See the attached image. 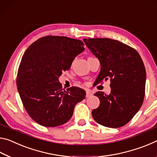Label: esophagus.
Listing matches in <instances>:
<instances>
[{"mask_svg":"<svg viewBox=\"0 0 157 157\" xmlns=\"http://www.w3.org/2000/svg\"><path fill=\"white\" fill-rule=\"evenodd\" d=\"M91 96H92L91 92H90L89 90H86V97H90Z\"/></svg>","mask_w":157,"mask_h":157,"instance_id":"1","label":"esophagus"}]
</instances>
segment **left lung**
Returning <instances> with one entry per match:
<instances>
[{
  "label": "left lung",
  "mask_w": 157,
  "mask_h": 157,
  "mask_svg": "<svg viewBox=\"0 0 157 157\" xmlns=\"http://www.w3.org/2000/svg\"><path fill=\"white\" fill-rule=\"evenodd\" d=\"M99 60L101 69L96 84L110 80V93L97 92L99 107L92 112L99 124L118 128L129 122L142 106L145 97L146 71L134 48L109 38L83 39Z\"/></svg>",
  "instance_id": "left-lung-1"
}]
</instances>
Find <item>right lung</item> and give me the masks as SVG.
I'll return each instance as SVG.
<instances>
[{"mask_svg":"<svg viewBox=\"0 0 157 157\" xmlns=\"http://www.w3.org/2000/svg\"><path fill=\"white\" fill-rule=\"evenodd\" d=\"M83 45L72 38L46 36L25 51L18 70L17 90L28 115L39 124L54 127L65 124L76 104L86 97V91L77 87L63 90L58 79L85 50Z\"/></svg>","mask_w":157,"mask_h":157,"instance_id":"obj_1","label":"right lung"}]
</instances>
